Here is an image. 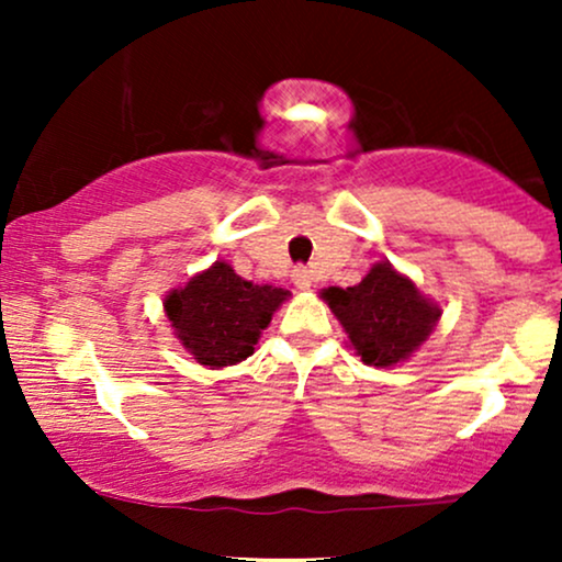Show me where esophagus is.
I'll return each instance as SVG.
<instances>
[{
	"instance_id": "34e87169",
	"label": "esophagus",
	"mask_w": 562,
	"mask_h": 562,
	"mask_svg": "<svg viewBox=\"0 0 562 562\" xmlns=\"http://www.w3.org/2000/svg\"><path fill=\"white\" fill-rule=\"evenodd\" d=\"M293 282H295V288L308 290V288H312L314 277H312V272H308L306 267H295V269H293Z\"/></svg>"
}]
</instances>
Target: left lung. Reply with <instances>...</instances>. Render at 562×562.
Here are the masks:
<instances>
[{"label": "left lung", "instance_id": "8db88e82", "mask_svg": "<svg viewBox=\"0 0 562 562\" xmlns=\"http://www.w3.org/2000/svg\"><path fill=\"white\" fill-rule=\"evenodd\" d=\"M322 299L344 325L353 351L370 367L409 359L441 317L438 303L425 299L389 261H378L359 285L322 290Z\"/></svg>", "mask_w": 562, "mask_h": 562}]
</instances>
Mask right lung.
Segmentation results:
<instances>
[{
  "label": "right lung",
  "mask_w": 562,
  "mask_h": 562,
  "mask_svg": "<svg viewBox=\"0 0 562 562\" xmlns=\"http://www.w3.org/2000/svg\"><path fill=\"white\" fill-rule=\"evenodd\" d=\"M288 290L254 285L243 280L227 261L192 277L184 288L166 295L164 308L173 335L198 364L229 367L254 353L261 330L288 299Z\"/></svg>",
  "instance_id": "obj_1"
}]
</instances>
